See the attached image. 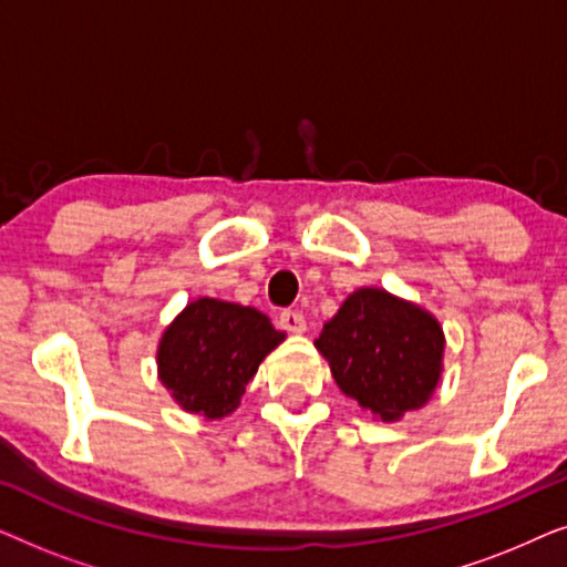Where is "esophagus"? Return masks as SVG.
<instances>
[{
    "instance_id": "1",
    "label": "esophagus",
    "mask_w": 567,
    "mask_h": 567,
    "mask_svg": "<svg viewBox=\"0 0 567 567\" xmlns=\"http://www.w3.org/2000/svg\"><path fill=\"white\" fill-rule=\"evenodd\" d=\"M278 324H281L286 332H291V336H301V332L307 330L305 315L293 312V309H286V312H281V317H278Z\"/></svg>"
}]
</instances>
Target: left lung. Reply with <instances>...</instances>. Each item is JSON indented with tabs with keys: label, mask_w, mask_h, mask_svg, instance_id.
I'll return each mask as SVG.
<instances>
[{
	"label": "left lung",
	"mask_w": 567,
	"mask_h": 567,
	"mask_svg": "<svg viewBox=\"0 0 567 567\" xmlns=\"http://www.w3.org/2000/svg\"><path fill=\"white\" fill-rule=\"evenodd\" d=\"M315 346L340 392L384 423L421 410L444 371L441 322L415 301L377 286L348 293Z\"/></svg>",
	"instance_id": "obj_1"
}]
</instances>
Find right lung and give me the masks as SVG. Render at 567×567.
I'll return each mask as SVG.
<instances>
[{
    "label": "right lung",
    "instance_id": "right-lung-1",
    "mask_svg": "<svg viewBox=\"0 0 567 567\" xmlns=\"http://www.w3.org/2000/svg\"><path fill=\"white\" fill-rule=\"evenodd\" d=\"M284 340L286 332L260 309L198 297L162 332L157 377L185 413L221 421L239 408L247 382Z\"/></svg>",
    "mask_w": 567,
    "mask_h": 567
}]
</instances>
